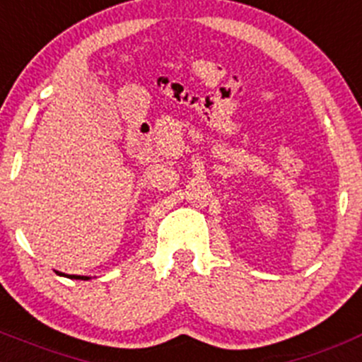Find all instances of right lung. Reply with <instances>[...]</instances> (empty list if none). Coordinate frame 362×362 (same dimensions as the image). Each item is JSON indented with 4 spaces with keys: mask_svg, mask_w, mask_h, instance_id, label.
Instances as JSON below:
<instances>
[{
    "mask_svg": "<svg viewBox=\"0 0 362 362\" xmlns=\"http://www.w3.org/2000/svg\"><path fill=\"white\" fill-rule=\"evenodd\" d=\"M57 273L62 276H67V279H74V280H89L90 279V276H83V275H66V273H60V272H57Z\"/></svg>",
    "mask_w": 362,
    "mask_h": 362,
    "instance_id": "add662e5",
    "label": "right lung"
}]
</instances>
